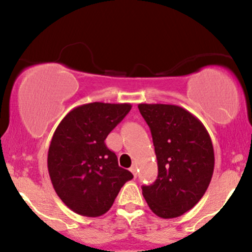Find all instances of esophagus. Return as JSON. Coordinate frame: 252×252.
<instances>
[{
    "mask_svg": "<svg viewBox=\"0 0 252 252\" xmlns=\"http://www.w3.org/2000/svg\"><path fill=\"white\" fill-rule=\"evenodd\" d=\"M129 170H131V172L133 173L134 177H137V165H136V164L132 165V166H131V168H129Z\"/></svg>",
    "mask_w": 252,
    "mask_h": 252,
    "instance_id": "34e87169",
    "label": "esophagus"
}]
</instances>
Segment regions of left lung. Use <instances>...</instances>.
I'll return each instance as SVG.
<instances>
[{
    "label": "left lung",
    "instance_id": "1",
    "mask_svg": "<svg viewBox=\"0 0 252 252\" xmlns=\"http://www.w3.org/2000/svg\"><path fill=\"white\" fill-rule=\"evenodd\" d=\"M152 132L158 178L142 187L148 206L161 219H175L199 203L211 182L215 154L198 118L172 104H138Z\"/></svg>",
    "mask_w": 252,
    "mask_h": 252
}]
</instances>
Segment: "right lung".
<instances>
[{
    "label": "right lung",
    "instance_id": "add662e5",
    "mask_svg": "<svg viewBox=\"0 0 252 252\" xmlns=\"http://www.w3.org/2000/svg\"><path fill=\"white\" fill-rule=\"evenodd\" d=\"M131 104L94 102L69 111L54 131L48 173L57 195L76 214L104 215L133 175L120 167L104 141L131 110Z\"/></svg>",
    "mask_w": 252,
    "mask_h": 252
}]
</instances>
